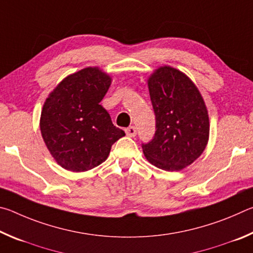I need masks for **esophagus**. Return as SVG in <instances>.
<instances>
[{"instance_id": "esophagus-1", "label": "esophagus", "mask_w": 253, "mask_h": 253, "mask_svg": "<svg viewBox=\"0 0 253 253\" xmlns=\"http://www.w3.org/2000/svg\"><path fill=\"white\" fill-rule=\"evenodd\" d=\"M125 131H126L127 136H129V137H134V136H136V134H137V130H136V127H135V126L128 127Z\"/></svg>"}]
</instances>
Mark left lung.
I'll return each mask as SVG.
<instances>
[{
  "label": "left lung",
  "instance_id": "1",
  "mask_svg": "<svg viewBox=\"0 0 253 253\" xmlns=\"http://www.w3.org/2000/svg\"><path fill=\"white\" fill-rule=\"evenodd\" d=\"M156 117L154 138L143 144L146 160L174 172L191 165L209 142L208 108L198 87L182 71L163 66L147 80Z\"/></svg>",
  "mask_w": 253,
  "mask_h": 253
}]
</instances>
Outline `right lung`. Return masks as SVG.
I'll return each mask as SVG.
<instances>
[{
  "label": "right lung",
  "instance_id": "add662e5",
  "mask_svg": "<svg viewBox=\"0 0 253 253\" xmlns=\"http://www.w3.org/2000/svg\"><path fill=\"white\" fill-rule=\"evenodd\" d=\"M111 77L99 67L67 76L46 98L40 130L54 161L67 170L85 172L105 162L125 131L114 126L100 105Z\"/></svg>",
  "mask_w": 253,
  "mask_h": 253
}]
</instances>
